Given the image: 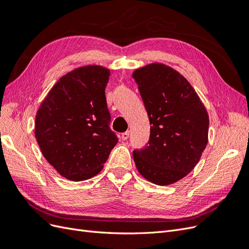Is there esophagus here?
<instances>
[{"label":"esophagus","mask_w":249,"mask_h":249,"mask_svg":"<svg viewBox=\"0 0 249 249\" xmlns=\"http://www.w3.org/2000/svg\"><path fill=\"white\" fill-rule=\"evenodd\" d=\"M129 136H130V131H126V132L123 133L122 136H120V137H122L123 140H126L127 138H129Z\"/></svg>","instance_id":"1"}]
</instances>
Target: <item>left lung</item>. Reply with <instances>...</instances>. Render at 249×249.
I'll list each match as a JSON object with an SVG mask.
<instances>
[{"label":"left lung","mask_w":249,"mask_h":249,"mask_svg":"<svg viewBox=\"0 0 249 249\" xmlns=\"http://www.w3.org/2000/svg\"><path fill=\"white\" fill-rule=\"evenodd\" d=\"M150 126L149 140L133 157L140 175L166 186L196 166L208 143L209 115L199 96L182 74L162 63L133 72Z\"/></svg>","instance_id":"1"}]
</instances>
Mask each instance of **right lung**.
<instances>
[{
	"mask_svg": "<svg viewBox=\"0 0 249 249\" xmlns=\"http://www.w3.org/2000/svg\"><path fill=\"white\" fill-rule=\"evenodd\" d=\"M110 71L87 65L60 78L37 111L35 137L43 157L74 182L96 176L118 138L110 129L105 88Z\"/></svg>",
	"mask_w": 249,
	"mask_h": 249,
	"instance_id": "right-lung-1",
	"label": "right lung"
}]
</instances>
